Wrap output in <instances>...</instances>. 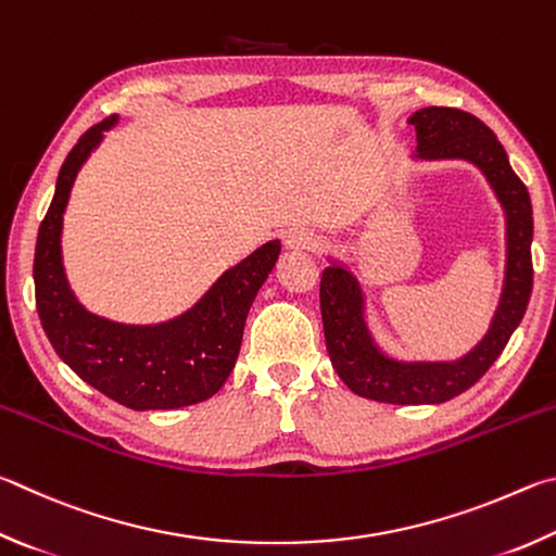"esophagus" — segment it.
Returning a JSON list of instances; mask_svg holds the SVG:
<instances>
[{
	"label": "esophagus",
	"mask_w": 556,
	"mask_h": 556,
	"mask_svg": "<svg viewBox=\"0 0 556 556\" xmlns=\"http://www.w3.org/2000/svg\"><path fill=\"white\" fill-rule=\"evenodd\" d=\"M288 249H313L317 247V233L307 231V229H293L286 237Z\"/></svg>",
	"instance_id": "esophagus-1"
}]
</instances>
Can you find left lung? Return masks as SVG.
<instances>
[{
	"label": "left lung",
	"instance_id": "left-lung-1",
	"mask_svg": "<svg viewBox=\"0 0 556 556\" xmlns=\"http://www.w3.org/2000/svg\"><path fill=\"white\" fill-rule=\"evenodd\" d=\"M422 161H469L491 182L505 210L503 293L491 327L469 354L456 362H397L374 342L364 319V293L344 266H329L319 283L325 342L339 378L356 395L391 405H437L479 381L508 344L532 293V204L528 188L510 168L508 153L479 116L454 106H425L410 119Z\"/></svg>",
	"mask_w": 556,
	"mask_h": 556
}]
</instances>
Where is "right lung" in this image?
<instances>
[{
	"label": "right lung",
	"instance_id": "right-lung-1",
	"mask_svg": "<svg viewBox=\"0 0 556 556\" xmlns=\"http://www.w3.org/2000/svg\"><path fill=\"white\" fill-rule=\"evenodd\" d=\"M116 116L87 129L58 173L51 207L38 227L36 309L55 354L97 391L131 410H173L212 397L237 364L243 325L280 253L268 241L229 268L198 305L161 325H119L77 303L67 286L61 231L71 188Z\"/></svg>",
	"mask_w": 556,
	"mask_h": 556
}]
</instances>
